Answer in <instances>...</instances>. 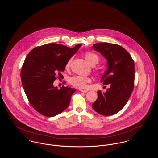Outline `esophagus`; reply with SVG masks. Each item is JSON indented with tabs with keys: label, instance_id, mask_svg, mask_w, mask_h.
Wrapping results in <instances>:
<instances>
[{
	"label": "esophagus",
	"instance_id": "1",
	"mask_svg": "<svg viewBox=\"0 0 158 158\" xmlns=\"http://www.w3.org/2000/svg\"><path fill=\"white\" fill-rule=\"evenodd\" d=\"M80 91H81V92H87L88 90H85V89H80Z\"/></svg>",
	"mask_w": 158,
	"mask_h": 158
}]
</instances>
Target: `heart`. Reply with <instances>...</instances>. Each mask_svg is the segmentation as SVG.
Returning <instances> with one entry per match:
<instances>
[{
	"mask_svg": "<svg viewBox=\"0 0 158 158\" xmlns=\"http://www.w3.org/2000/svg\"><path fill=\"white\" fill-rule=\"evenodd\" d=\"M85 58L86 61L89 63L92 66H95L99 61L98 56L94 52H86L85 55ZM71 60H69L66 64V68H69L70 66ZM91 81V79L89 77L80 76V75H75L69 79V83L73 86L78 88H85L86 86L87 83H89Z\"/></svg>",
	"mask_w": 158,
	"mask_h": 158,
	"instance_id": "b5f03b06",
	"label": "heart"
}]
</instances>
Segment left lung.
I'll return each instance as SVG.
<instances>
[{
  "label": "left lung",
  "mask_w": 158,
  "mask_h": 158,
  "mask_svg": "<svg viewBox=\"0 0 158 158\" xmlns=\"http://www.w3.org/2000/svg\"><path fill=\"white\" fill-rule=\"evenodd\" d=\"M93 48L107 60L108 69L100 81L110 87L105 92L98 90V97L92 108L103 115H112L126 105L134 88L135 63L130 53L115 44L100 43Z\"/></svg>",
  "instance_id": "obj_1"
}]
</instances>
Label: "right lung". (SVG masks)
Segmentation results:
<instances>
[{
    "label": "right lung",
    "mask_w": 158,
    "mask_h": 158,
    "mask_svg": "<svg viewBox=\"0 0 158 158\" xmlns=\"http://www.w3.org/2000/svg\"><path fill=\"white\" fill-rule=\"evenodd\" d=\"M81 44L73 48L50 43L32 49L23 64L21 78L23 88L33 108L47 117H54L69 106L75 89L53 86L56 75L61 76L66 64Z\"/></svg>",
    "instance_id": "obj_1"
}]
</instances>
